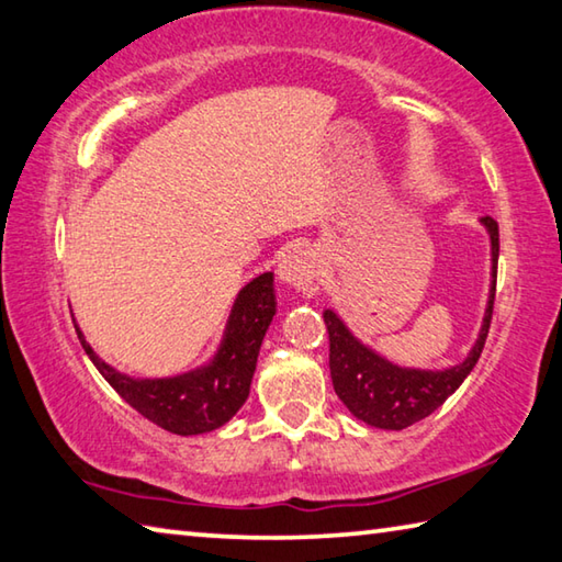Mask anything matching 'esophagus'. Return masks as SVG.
I'll list each match as a JSON object with an SVG mask.
<instances>
[{
    "instance_id": "34e87169",
    "label": "esophagus",
    "mask_w": 562,
    "mask_h": 562,
    "mask_svg": "<svg viewBox=\"0 0 562 562\" xmlns=\"http://www.w3.org/2000/svg\"><path fill=\"white\" fill-rule=\"evenodd\" d=\"M279 279L306 293L318 279V261L311 251H291L279 263Z\"/></svg>"
}]
</instances>
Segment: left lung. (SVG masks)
Wrapping results in <instances>:
<instances>
[{
    "label": "left lung",
    "mask_w": 562,
    "mask_h": 562,
    "mask_svg": "<svg viewBox=\"0 0 562 562\" xmlns=\"http://www.w3.org/2000/svg\"><path fill=\"white\" fill-rule=\"evenodd\" d=\"M481 224L491 234V261H494V283H491V296L481 326L479 340L471 348L469 358L449 370H409L397 368L380 358L378 352L362 346L352 336L336 313L326 311L323 321L328 328L330 340V378L336 395L340 397L352 415L360 422L378 429H405L415 422L429 417L445 400L454 392L467 375L474 370L481 350L486 346V336L494 316L496 299V269H498V224L491 216H481Z\"/></svg>",
    "instance_id": "1"
}]
</instances>
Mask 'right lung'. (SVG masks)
Segmentation results:
<instances>
[{"label":"right lung","mask_w":562,"mask_h":562,"mask_svg":"<svg viewBox=\"0 0 562 562\" xmlns=\"http://www.w3.org/2000/svg\"><path fill=\"white\" fill-rule=\"evenodd\" d=\"M276 316L273 273L256 276L236 299L224 342L210 366L167 380H133L95 356L76 328L78 340L98 372L117 395L153 425L190 437L229 422L249 397L261 340Z\"/></svg>","instance_id":"add662e5"}]
</instances>
